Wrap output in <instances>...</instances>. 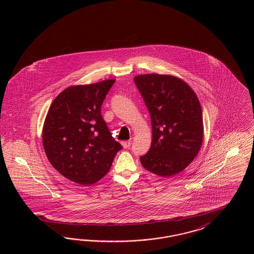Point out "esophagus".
<instances>
[{
  "instance_id": "34e87169",
  "label": "esophagus",
  "mask_w": 254,
  "mask_h": 254,
  "mask_svg": "<svg viewBox=\"0 0 254 254\" xmlns=\"http://www.w3.org/2000/svg\"><path fill=\"white\" fill-rule=\"evenodd\" d=\"M131 143H132V141H131V140H129V141L123 142V143H122V145H123V146H124L125 148H128V147L131 145Z\"/></svg>"
}]
</instances>
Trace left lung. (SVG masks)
Wrapping results in <instances>:
<instances>
[{"label": "left lung", "mask_w": 254, "mask_h": 254, "mask_svg": "<svg viewBox=\"0 0 254 254\" xmlns=\"http://www.w3.org/2000/svg\"><path fill=\"white\" fill-rule=\"evenodd\" d=\"M149 111L152 142L140 157L150 172L170 177L186 169L198 154L204 135L200 102L183 80L161 74L134 77Z\"/></svg>", "instance_id": "left-lung-1"}]
</instances>
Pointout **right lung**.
<instances>
[{"instance_id":"add662e5","label":"right lung","mask_w":254,"mask_h":254,"mask_svg":"<svg viewBox=\"0 0 254 254\" xmlns=\"http://www.w3.org/2000/svg\"><path fill=\"white\" fill-rule=\"evenodd\" d=\"M115 80L73 85L54 99L43 128L50 164L70 181L89 186L102 179L123 148L111 136L101 106Z\"/></svg>"}]
</instances>
